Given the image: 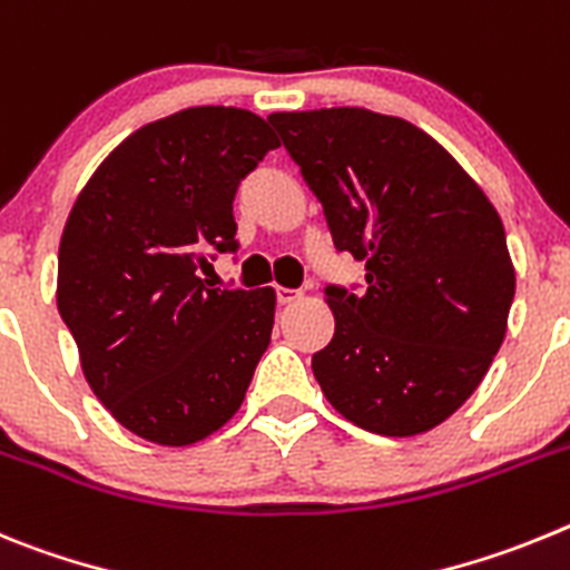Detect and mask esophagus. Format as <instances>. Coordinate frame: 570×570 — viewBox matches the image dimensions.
<instances>
[{"mask_svg": "<svg viewBox=\"0 0 570 570\" xmlns=\"http://www.w3.org/2000/svg\"><path fill=\"white\" fill-rule=\"evenodd\" d=\"M275 295H278V304H295V301H301V289H286V286H278Z\"/></svg>", "mask_w": 570, "mask_h": 570, "instance_id": "1", "label": "esophagus"}]
</instances>
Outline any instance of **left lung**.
Returning a JSON list of instances; mask_svg holds the SVG:
<instances>
[{
	"instance_id": "obj_1",
	"label": "left lung",
	"mask_w": 570,
	"mask_h": 570,
	"mask_svg": "<svg viewBox=\"0 0 570 570\" xmlns=\"http://www.w3.org/2000/svg\"><path fill=\"white\" fill-rule=\"evenodd\" d=\"M321 202L337 253L366 264L361 295L326 286L335 315L312 372L366 432L414 438L458 412L500 352L514 264L494 204L429 132L330 107L273 112Z\"/></svg>"
}]
</instances>
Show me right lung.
I'll return each mask as SVG.
<instances>
[{"label": "right lung", "mask_w": 570, "mask_h": 570, "mask_svg": "<svg viewBox=\"0 0 570 570\" xmlns=\"http://www.w3.org/2000/svg\"><path fill=\"white\" fill-rule=\"evenodd\" d=\"M278 145L255 112L189 107L127 136L70 209L59 315L96 397L150 443L218 432L269 346L273 286L222 289L198 266L235 253L238 184Z\"/></svg>", "instance_id": "add662e5"}]
</instances>
